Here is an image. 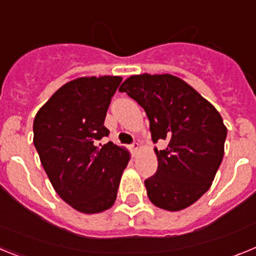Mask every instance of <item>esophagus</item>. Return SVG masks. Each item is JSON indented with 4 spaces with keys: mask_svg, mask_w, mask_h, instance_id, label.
Masks as SVG:
<instances>
[{
    "mask_svg": "<svg viewBox=\"0 0 256 256\" xmlns=\"http://www.w3.org/2000/svg\"><path fill=\"white\" fill-rule=\"evenodd\" d=\"M130 150H132L133 155H136V154H137L140 151V144H137V142H134V144H133L132 146H130Z\"/></svg>",
    "mask_w": 256,
    "mask_h": 256,
    "instance_id": "34e87169",
    "label": "esophagus"
}]
</instances>
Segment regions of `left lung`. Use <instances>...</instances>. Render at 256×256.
<instances>
[{"label": "left lung", "instance_id": "left-lung-1", "mask_svg": "<svg viewBox=\"0 0 256 256\" xmlns=\"http://www.w3.org/2000/svg\"><path fill=\"white\" fill-rule=\"evenodd\" d=\"M144 108L155 148L158 170L144 180L155 206L180 212L210 188L224 155L227 126L214 106L183 79L172 74L130 76L119 88Z\"/></svg>", "mask_w": 256, "mask_h": 256}]
</instances>
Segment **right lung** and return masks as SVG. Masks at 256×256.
Masks as SVG:
<instances>
[{
  "instance_id": "add662e5",
  "label": "right lung",
  "mask_w": 256,
  "mask_h": 256,
  "mask_svg": "<svg viewBox=\"0 0 256 256\" xmlns=\"http://www.w3.org/2000/svg\"><path fill=\"white\" fill-rule=\"evenodd\" d=\"M119 76H80L65 83L38 110L33 142L52 187L83 214L110 209L118 195L130 151L112 142L106 112L122 82Z\"/></svg>"
}]
</instances>
